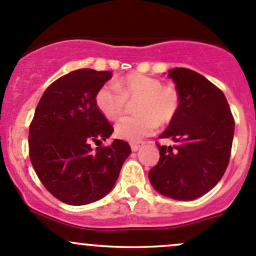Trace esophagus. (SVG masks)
Instances as JSON below:
<instances>
[{
    "mask_svg": "<svg viewBox=\"0 0 256 256\" xmlns=\"http://www.w3.org/2000/svg\"><path fill=\"white\" fill-rule=\"evenodd\" d=\"M143 144H144V142H143V141H137V142H131L130 143L131 150H132V152H136Z\"/></svg>",
    "mask_w": 256,
    "mask_h": 256,
    "instance_id": "1",
    "label": "esophagus"
}]
</instances>
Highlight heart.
Instances as JSON below:
<instances>
[{"instance_id": "heart-1", "label": "heart", "mask_w": 256, "mask_h": 256, "mask_svg": "<svg viewBox=\"0 0 256 256\" xmlns=\"http://www.w3.org/2000/svg\"><path fill=\"white\" fill-rule=\"evenodd\" d=\"M97 108L106 119L116 120L134 103V116H126L115 125V134L128 141H138L156 131L158 122L168 125L178 115L181 104L175 86L162 85L159 78L132 72L120 78L116 85L106 84L97 91Z\"/></svg>"}]
</instances>
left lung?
Masks as SVG:
<instances>
[{"label": "left lung", "mask_w": 256, "mask_h": 256, "mask_svg": "<svg viewBox=\"0 0 256 256\" xmlns=\"http://www.w3.org/2000/svg\"><path fill=\"white\" fill-rule=\"evenodd\" d=\"M180 92L175 119L160 134L175 146L156 142L160 158L150 170V181L162 196L193 200L216 186L228 165L234 119L224 92L190 69L169 70Z\"/></svg>", "instance_id": "obj_1"}]
</instances>
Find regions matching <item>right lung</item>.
Returning a JSON list of instances; mask_svg holds the SVG:
<instances>
[{"mask_svg":"<svg viewBox=\"0 0 256 256\" xmlns=\"http://www.w3.org/2000/svg\"><path fill=\"white\" fill-rule=\"evenodd\" d=\"M112 72L78 69L47 87L29 128V156L44 188L70 206L108 194L131 148L122 140L92 150L114 131L97 108L96 94Z\"/></svg>","mask_w":256,"mask_h":256,"instance_id":"obj_1","label":"right lung"}]
</instances>
